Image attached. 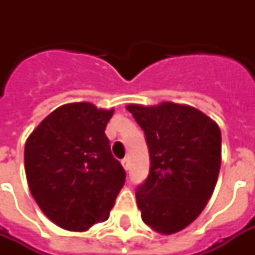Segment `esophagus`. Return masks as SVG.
<instances>
[{
	"label": "esophagus",
	"instance_id": "esophagus-1",
	"mask_svg": "<svg viewBox=\"0 0 255 255\" xmlns=\"http://www.w3.org/2000/svg\"><path fill=\"white\" fill-rule=\"evenodd\" d=\"M122 165H123L124 169L128 170V168H129V161H128V159H123V160H122Z\"/></svg>",
	"mask_w": 255,
	"mask_h": 255
}]
</instances>
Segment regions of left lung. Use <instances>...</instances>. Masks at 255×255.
Masks as SVG:
<instances>
[{
	"mask_svg": "<svg viewBox=\"0 0 255 255\" xmlns=\"http://www.w3.org/2000/svg\"><path fill=\"white\" fill-rule=\"evenodd\" d=\"M144 131L149 174L136 189L141 220L160 234L185 229L209 201L221 167V131L200 110L163 102L128 104Z\"/></svg>",
	"mask_w": 255,
	"mask_h": 255,
	"instance_id": "left-lung-1",
	"label": "left lung"
}]
</instances>
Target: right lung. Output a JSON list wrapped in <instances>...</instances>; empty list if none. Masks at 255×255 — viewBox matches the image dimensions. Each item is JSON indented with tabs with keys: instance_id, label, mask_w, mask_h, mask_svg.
I'll return each instance as SVG.
<instances>
[{
	"instance_id": "obj_1",
	"label": "right lung",
	"mask_w": 255,
	"mask_h": 255,
	"mask_svg": "<svg viewBox=\"0 0 255 255\" xmlns=\"http://www.w3.org/2000/svg\"><path fill=\"white\" fill-rule=\"evenodd\" d=\"M114 108L63 104L26 140L25 172L34 200L62 229L85 232L106 221L126 182L104 133Z\"/></svg>"
}]
</instances>
